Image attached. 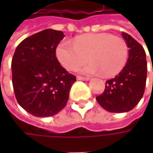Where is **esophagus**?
Wrapping results in <instances>:
<instances>
[{"label": "esophagus", "mask_w": 153, "mask_h": 153, "mask_svg": "<svg viewBox=\"0 0 153 153\" xmlns=\"http://www.w3.org/2000/svg\"><path fill=\"white\" fill-rule=\"evenodd\" d=\"M76 79L81 80V81H88L89 78H88V77H84V76H76Z\"/></svg>", "instance_id": "obj_1"}]
</instances>
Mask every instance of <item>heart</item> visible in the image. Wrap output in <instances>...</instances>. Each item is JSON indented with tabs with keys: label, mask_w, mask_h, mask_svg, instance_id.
<instances>
[{
	"label": "heart",
	"mask_w": 153,
	"mask_h": 153,
	"mask_svg": "<svg viewBox=\"0 0 153 153\" xmlns=\"http://www.w3.org/2000/svg\"><path fill=\"white\" fill-rule=\"evenodd\" d=\"M129 53L124 39L108 33L87 34L73 42L63 41L58 45L56 55L67 71H75L88 59L89 62L80 72L87 75L101 72L105 76L118 74L126 65Z\"/></svg>",
	"instance_id": "b5f03b06"
}]
</instances>
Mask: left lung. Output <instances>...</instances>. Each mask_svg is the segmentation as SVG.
<instances>
[{
	"label": "left lung",
	"instance_id": "1",
	"mask_svg": "<svg viewBox=\"0 0 153 153\" xmlns=\"http://www.w3.org/2000/svg\"><path fill=\"white\" fill-rule=\"evenodd\" d=\"M129 48L125 67L114 78L105 82V88L96 100L110 112H126L132 110L140 100L145 92L147 63L146 52L131 36L122 33Z\"/></svg>",
	"mask_w": 153,
	"mask_h": 153
}]
</instances>
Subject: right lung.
I'll return each instance as SVG.
<instances>
[{
  "mask_svg": "<svg viewBox=\"0 0 153 153\" xmlns=\"http://www.w3.org/2000/svg\"><path fill=\"white\" fill-rule=\"evenodd\" d=\"M62 31L47 29L22 41L12 59L18 103L35 117H51L65 108L76 76L62 67L56 48Z\"/></svg>",
  "mask_w": 153,
  "mask_h": 153,
  "instance_id": "right-lung-1",
  "label": "right lung"
}]
</instances>
